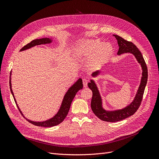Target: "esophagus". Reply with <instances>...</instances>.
Instances as JSON below:
<instances>
[{"label":"esophagus","mask_w":159,"mask_h":159,"mask_svg":"<svg viewBox=\"0 0 159 159\" xmlns=\"http://www.w3.org/2000/svg\"><path fill=\"white\" fill-rule=\"evenodd\" d=\"M82 82H83V85H84V87H87L88 86V80L86 79H82Z\"/></svg>","instance_id":"34e87169"}]
</instances>
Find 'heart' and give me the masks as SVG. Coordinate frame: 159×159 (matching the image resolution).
I'll list each match as a JSON object with an SVG mask.
<instances>
[{
	"instance_id": "heart-1",
	"label": "heart",
	"mask_w": 159,
	"mask_h": 159,
	"mask_svg": "<svg viewBox=\"0 0 159 159\" xmlns=\"http://www.w3.org/2000/svg\"><path fill=\"white\" fill-rule=\"evenodd\" d=\"M113 53V48L108 43H103L98 39L83 40L76 49L79 57L88 58V67L91 70L101 68L110 61Z\"/></svg>"
}]
</instances>
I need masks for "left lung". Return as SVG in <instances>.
I'll return each mask as SVG.
<instances>
[{"mask_svg":"<svg viewBox=\"0 0 159 159\" xmlns=\"http://www.w3.org/2000/svg\"><path fill=\"white\" fill-rule=\"evenodd\" d=\"M117 40L119 45V51L117 55L120 56L125 53H131L134 55L137 62L140 64L142 68V77L140 79V85L137 89L136 95L133 101L127 106L120 110H106L102 106V99L100 94L98 88L93 79H91L90 82H88V86L93 92L92 98H91V107L94 114L101 120L106 122H114L126 119L134 114L139 107L145 87L148 81V68L144 61L143 55L139 51L137 46L131 42L124 40L121 37L117 35H113ZM101 71H97L92 73L91 76L97 77L101 74Z\"/></svg>","mask_w":159,"mask_h":159,"instance_id":"1","label":"left lung"}]
</instances>
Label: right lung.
<instances>
[{
  "instance_id": "obj_1",
  "label": "right lung",
  "mask_w": 159,
  "mask_h": 159,
  "mask_svg": "<svg viewBox=\"0 0 159 159\" xmlns=\"http://www.w3.org/2000/svg\"><path fill=\"white\" fill-rule=\"evenodd\" d=\"M53 40V38L51 37V38H42V39H35L32 40L30 43L26 44V46H24L20 50V52H22V51H25V50L34 47L35 46L37 45H40V44H49L52 43ZM11 71L10 73V90L11 94L14 98L15 102L16 104V106H17L19 110L20 111V112L21 113V114L23 115L24 117L26 119L28 122H30V123L35 125V126H42V127H53L55 126H57V125L59 124L60 123H61L64 119L66 118V116H67L68 113V111L70 110V108L71 106V102L73 101V100L75 96V95L77 94V93L79 91V90L82 89L83 88V84H82V80L81 78H79L76 82H75L74 84L68 89V90L67 91V92L66 93L65 95L64 96L62 104L61 105V107L58 110V112L57 113V114L55 115V116H53L52 118L49 119L48 120H46L45 121H41V122H37V121H33L31 120L30 119H28L27 118H26L24 116V115H23V113H22V111H20V108L16 103V101L15 98L13 90L11 88Z\"/></svg>"
}]
</instances>
